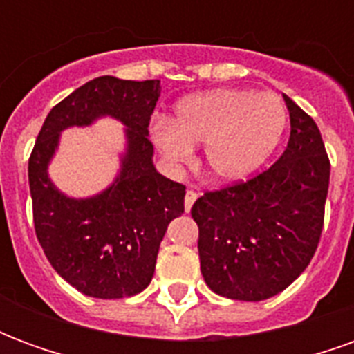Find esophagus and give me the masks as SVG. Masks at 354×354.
<instances>
[{
  "label": "esophagus",
  "mask_w": 354,
  "mask_h": 354,
  "mask_svg": "<svg viewBox=\"0 0 354 354\" xmlns=\"http://www.w3.org/2000/svg\"><path fill=\"white\" fill-rule=\"evenodd\" d=\"M195 199H197V192H193V189H187V193H185V199H184L185 212H189V210H192Z\"/></svg>",
  "instance_id": "1"
}]
</instances>
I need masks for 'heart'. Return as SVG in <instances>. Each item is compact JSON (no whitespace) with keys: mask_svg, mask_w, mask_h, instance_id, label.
Instances as JSON below:
<instances>
[{"mask_svg":"<svg viewBox=\"0 0 354 354\" xmlns=\"http://www.w3.org/2000/svg\"><path fill=\"white\" fill-rule=\"evenodd\" d=\"M286 119V108L274 93L218 88L178 102L172 123H155L153 142L174 162L189 161L193 146L205 142L208 174L218 182H237L273 153Z\"/></svg>","mask_w":354,"mask_h":354,"instance_id":"1","label":"heart"}]
</instances>
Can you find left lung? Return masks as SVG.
Wrapping results in <instances>:
<instances>
[{
	"mask_svg": "<svg viewBox=\"0 0 354 354\" xmlns=\"http://www.w3.org/2000/svg\"><path fill=\"white\" fill-rule=\"evenodd\" d=\"M290 140L260 174L205 192L192 207L201 273L218 296L261 301L288 288L315 256L330 159L317 123L284 94Z\"/></svg>",
	"mask_w": 354,
	"mask_h": 354,
	"instance_id": "obj_1",
	"label": "left lung"
}]
</instances>
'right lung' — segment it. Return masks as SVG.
I'll list each match as a JSON object with an SVG mask.
<instances>
[{
    "instance_id": "obj_1",
    "label": "right lung",
    "mask_w": 354,
    "mask_h": 354,
    "mask_svg": "<svg viewBox=\"0 0 354 354\" xmlns=\"http://www.w3.org/2000/svg\"><path fill=\"white\" fill-rule=\"evenodd\" d=\"M159 80L102 75L58 102L37 134L28 180L37 241L50 266L81 294L119 299L151 282L170 220L184 212L185 185L155 170L147 127L159 100ZM111 115L127 127L129 147L116 184L91 200H70L50 184L46 165L59 131Z\"/></svg>"
}]
</instances>
